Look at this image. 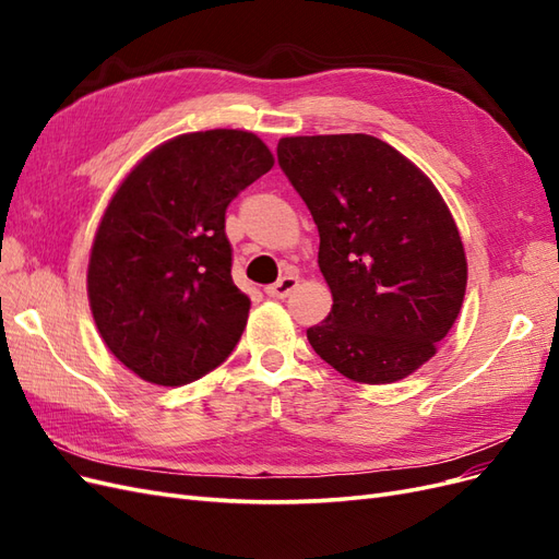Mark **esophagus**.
<instances>
[{"instance_id":"obj_1","label":"esophagus","mask_w":559,"mask_h":559,"mask_svg":"<svg viewBox=\"0 0 559 559\" xmlns=\"http://www.w3.org/2000/svg\"><path fill=\"white\" fill-rule=\"evenodd\" d=\"M298 286V277L296 275H284L280 282L265 286V294L270 298H286Z\"/></svg>"}]
</instances>
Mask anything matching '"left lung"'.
<instances>
[{
  "label": "left lung",
  "instance_id": "1",
  "mask_svg": "<svg viewBox=\"0 0 559 559\" xmlns=\"http://www.w3.org/2000/svg\"><path fill=\"white\" fill-rule=\"evenodd\" d=\"M277 160L314 218L333 306L312 349L361 384L408 378L462 310L466 253L433 181L370 134L282 138Z\"/></svg>",
  "mask_w": 559,
  "mask_h": 559
}]
</instances>
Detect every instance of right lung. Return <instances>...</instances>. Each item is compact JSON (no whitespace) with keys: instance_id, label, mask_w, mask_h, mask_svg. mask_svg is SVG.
I'll return each mask as SVG.
<instances>
[{"instance_id":"right-lung-1","label":"right lung","mask_w":559,"mask_h":559,"mask_svg":"<svg viewBox=\"0 0 559 559\" xmlns=\"http://www.w3.org/2000/svg\"><path fill=\"white\" fill-rule=\"evenodd\" d=\"M275 165L247 130L186 132L118 183L88 261L95 326L151 384L181 386L224 364L251 300L230 277L226 207Z\"/></svg>"}]
</instances>
